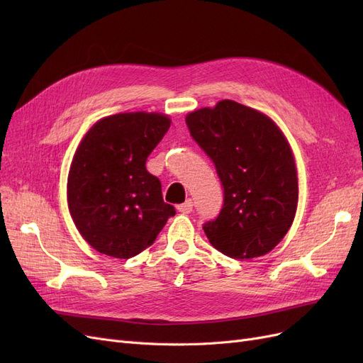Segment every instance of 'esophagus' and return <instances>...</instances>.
<instances>
[{
    "instance_id": "1",
    "label": "esophagus",
    "mask_w": 363,
    "mask_h": 363,
    "mask_svg": "<svg viewBox=\"0 0 363 363\" xmlns=\"http://www.w3.org/2000/svg\"><path fill=\"white\" fill-rule=\"evenodd\" d=\"M192 200H188V201H184L183 204H179L177 206V211L180 212V213H191L192 212Z\"/></svg>"
}]
</instances>
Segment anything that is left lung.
Here are the masks:
<instances>
[{
  "label": "left lung",
  "mask_w": 363,
  "mask_h": 363,
  "mask_svg": "<svg viewBox=\"0 0 363 363\" xmlns=\"http://www.w3.org/2000/svg\"><path fill=\"white\" fill-rule=\"evenodd\" d=\"M192 138L215 163L224 204L203 225L233 259L265 256L286 236L298 204V174L286 136L256 108L232 100L186 115Z\"/></svg>",
  "instance_id": "left-lung-1"
}]
</instances>
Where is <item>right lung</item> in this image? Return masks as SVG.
I'll use <instances>...</instances> for the list:
<instances>
[{
    "label": "right lung",
    "instance_id": "obj_1",
    "mask_svg": "<svg viewBox=\"0 0 363 363\" xmlns=\"http://www.w3.org/2000/svg\"><path fill=\"white\" fill-rule=\"evenodd\" d=\"M171 125L168 115L128 112L101 118L86 131L68 174V207L83 239L96 251L130 259L155 242L174 206L147 157Z\"/></svg>",
    "mask_w": 363,
    "mask_h": 363
}]
</instances>
